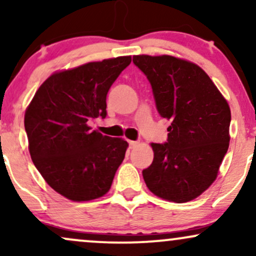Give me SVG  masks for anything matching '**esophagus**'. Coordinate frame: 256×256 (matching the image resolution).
I'll return each instance as SVG.
<instances>
[{
  "instance_id": "esophagus-1",
  "label": "esophagus",
  "mask_w": 256,
  "mask_h": 256,
  "mask_svg": "<svg viewBox=\"0 0 256 256\" xmlns=\"http://www.w3.org/2000/svg\"><path fill=\"white\" fill-rule=\"evenodd\" d=\"M128 146H130V149H134L138 146V142H136V140H128Z\"/></svg>"
}]
</instances>
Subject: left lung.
<instances>
[{
  "mask_svg": "<svg viewBox=\"0 0 256 256\" xmlns=\"http://www.w3.org/2000/svg\"><path fill=\"white\" fill-rule=\"evenodd\" d=\"M152 85L156 110L171 119L167 142L152 143L154 158L142 174L164 200L188 202L216 180L228 148L231 112L218 88L198 64L170 55H134Z\"/></svg>",
  "mask_w": 256,
  "mask_h": 256,
  "instance_id": "obj_1",
  "label": "left lung"
}]
</instances>
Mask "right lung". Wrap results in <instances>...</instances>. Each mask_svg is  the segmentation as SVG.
<instances>
[{
	"label": "right lung",
	"mask_w": 256,
	"mask_h": 256,
	"mask_svg": "<svg viewBox=\"0 0 256 256\" xmlns=\"http://www.w3.org/2000/svg\"><path fill=\"white\" fill-rule=\"evenodd\" d=\"M131 56L89 62L54 73L36 91L25 113L34 166L55 192L90 201L110 189L128 142L89 126L107 116V94Z\"/></svg>",
	"instance_id": "1"
}]
</instances>
